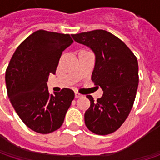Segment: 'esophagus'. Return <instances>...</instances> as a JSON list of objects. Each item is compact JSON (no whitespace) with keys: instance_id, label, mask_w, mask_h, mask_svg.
<instances>
[{"instance_id":"obj_1","label":"esophagus","mask_w":160,"mask_h":160,"mask_svg":"<svg viewBox=\"0 0 160 160\" xmlns=\"http://www.w3.org/2000/svg\"><path fill=\"white\" fill-rule=\"evenodd\" d=\"M75 97H76V98H81V97H83V95H82V94H80L79 92H75Z\"/></svg>"}]
</instances>
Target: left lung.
<instances>
[{
	"instance_id": "8db88e82",
	"label": "left lung",
	"mask_w": 160,
	"mask_h": 160,
	"mask_svg": "<svg viewBox=\"0 0 160 160\" xmlns=\"http://www.w3.org/2000/svg\"><path fill=\"white\" fill-rule=\"evenodd\" d=\"M78 43L92 50L95 66L92 80L103 90L84 113V123L90 131L105 135L118 130L132 109L138 88V61L133 53L117 36L105 30L73 34Z\"/></svg>"
}]
</instances>
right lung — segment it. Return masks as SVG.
<instances>
[{
    "label": "right lung",
    "instance_id": "obj_1",
    "mask_svg": "<svg viewBox=\"0 0 160 160\" xmlns=\"http://www.w3.org/2000/svg\"><path fill=\"white\" fill-rule=\"evenodd\" d=\"M73 43L69 34L38 30L17 48L6 70L8 96L21 120L31 130L49 133L62 126L75 93L64 88L50 93L47 81L59 58Z\"/></svg>",
    "mask_w": 160,
    "mask_h": 160
}]
</instances>
